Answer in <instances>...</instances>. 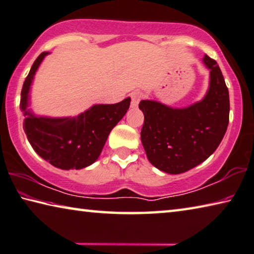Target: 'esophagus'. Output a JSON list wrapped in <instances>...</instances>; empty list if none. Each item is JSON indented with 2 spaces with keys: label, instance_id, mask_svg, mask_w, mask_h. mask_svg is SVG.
Masks as SVG:
<instances>
[{
  "label": "esophagus",
  "instance_id": "obj_1",
  "mask_svg": "<svg viewBox=\"0 0 254 254\" xmlns=\"http://www.w3.org/2000/svg\"><path fill=\"white\" fill-rule=\"evenodd\" d=\"M131 97V108H136L137 106H138V103L140 101V99H142V94H140V92H138V91H135V92H132L130 94Z\"/></svg>",
  "mask_w": 254,
  "mask_h": 254
}]
</instances>
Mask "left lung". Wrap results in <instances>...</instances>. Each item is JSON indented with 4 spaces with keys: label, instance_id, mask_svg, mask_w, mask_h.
I'll use <instances>...</instances> for the list:
<instances>
[{
    "label": "left lung",
    "instance_id": "1",
    "mask_svg": "<svg viewBox=\"0 0 254 254\" xmlns=\"http://www.w3.org/2000/svg\"><path fill=\"white\" fill-rule=\"evenodd\" d=\"M209 88L200 101L172 108L154 100H142L144 114L140 139L148 161L161 171L179 174L208 159L221 144L228 126L230 97L216 61L205 55Z\"/></svg>",
    "mask_w": 254,
    "mask_h": 254
}]
</instances>
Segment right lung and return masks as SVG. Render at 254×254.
Returning <instances> with one entry per match:
<instances>
[{
  "label": "right lung",
  "mask_w": 254,
  "mask_h": 254,
  "mask_svg": "<svg viewBox=\"0 0 254 254\" xmlns=\"http://www.w3.org/2000/svg\"><path fill=\"white\" fill-rule=\"evenodd\" d=\"M48 54H40L23 83L20 100L23 130L32 148L45 161L62 170H80L98 160L112 128L126 115L130 98L114 105H93L75 117L35 115L29 108V93L37 69Z\"/></svg>",
  "instance_id": "right-lung-1"
}]
</instances>
